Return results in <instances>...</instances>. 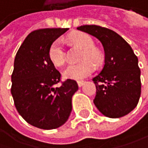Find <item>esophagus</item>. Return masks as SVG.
Returning a JSON list of instances; mask_svg holds the SVG:
<instances>
[{"instance_id": "obj_1", "label": "esophagus", "mask_w": 148, "mask_h": 148, "mask_svg": "<svg viewBox=\"0 0 148 148\" xmlns=\"http://www.w3.org/2000/svg\"><path fill=\"white\" fill-rule=\"evenodd\" d=\"M77 83H78V85H79V87H81V86H83V84H84V80H79Z\"/></svg>"}]
</instances>
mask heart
Segmentation results:
<instances>
[{
  "label": "heart",
  "mask_w": 148,
  "mask_h": 148,
  "mask_svg": "<svg viewBox=\"0 0 148 148\" xmlns=\"http://www.w3.org/2000/svg\"><path fill=\"white\" fill-rule=\"evenodd\" d=\"M69 41L78 48H81L83 53L80 57L82 63L69 66L64 72V76L68 79H81L89 76L95 69L92 64H100L101 54L95 48V42L90 36L84 32H74L69 36ZM50 61L55 66H63L66 62L65 53L61 39H56L50 45L48 49Z\"/></svg>",
  "instance_id": "1"
}]
</instances>
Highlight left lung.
<instances>
[{
	"mask_svg": "<svg viewBox=\"0 0 148 148\" xmlns=\"http://www.w3.org/2000/svg\"><path fill=\"white\" fill-rule=\"evenodd\" d=\"M77 29L100 40L105 50V64L93 81L96 87L94 104L110 118L130 113L141 95V70L138 58L131 46L116 32L96 25H84Z\"/></svg>",
	"mask_w": 148,
	"mask_h": 148,
	"instance_id": "8db88e82",
	"label": "left lung"
}]
</instances>
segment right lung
Masks as SVG:
<instances>
[{"label": "right lung", "mask_w": 148, "mask_h": 148, "mask_svg": "<svg viewBox=\"0 0 148 148\" xmlns=\"http://www.w3.org/2000/svg\"><path fill=\"white\" fill-rule=\"evenodd\" d=\"M69 28H44L28 34L14 60L12 89L15 106L30 125L51 130L64 125L72 110V96L79 86L68 79L60 87L61 74L48 57V49Z\"/></svg>", "instance_id": "obj_1"}]
</instances>
